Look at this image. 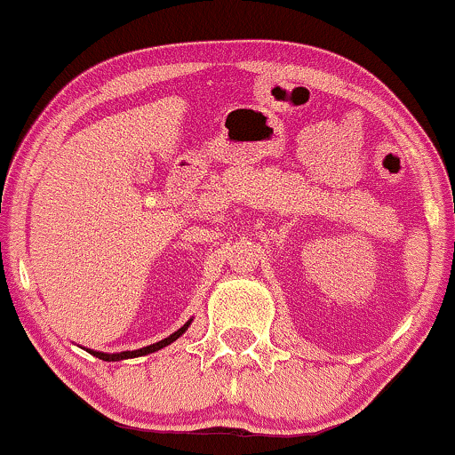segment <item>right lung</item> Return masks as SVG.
Segmentation results:
<instances>
[{"label": "right lung", "instance_id": "add662e5", "mask_svg": "<svg viewBox=\"0 0 455 455\" xmlns=\"http://www.w3.org/2000/svg\"><path fill=\"white\" fill-rule=\"evenodd\" d=\"M188 325H191V321H188V323L182 325L180 330H178V331L172 333V336L165 338V340H161V342H157V344H151V347H145V348H138V350H125V353H115V355H107V353H96V350H90V353L94 355V356H99V359H102V361H122V359H132V356H142V355L155 353V350H159V348L168 347L170 342L178 340V338H180L182 333L187 331V327H188Z\"/></svg>", "mask_w": 455, "mask_h": 455}]
</instances>
